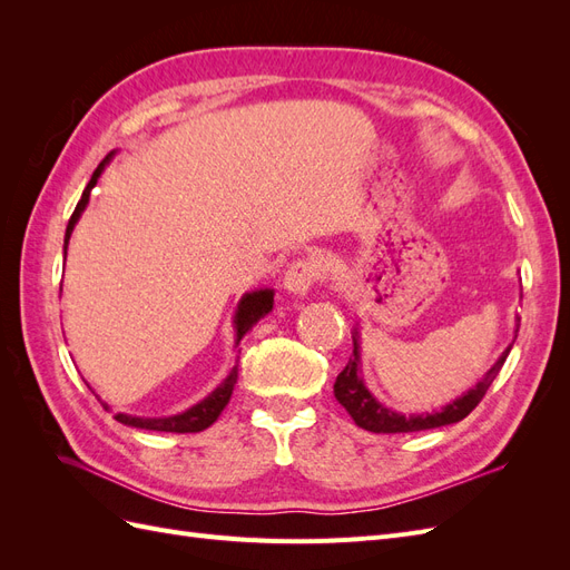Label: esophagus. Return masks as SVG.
Wrapping results in <instances>:
<instances>
[{
    "instance_id": "34e87169",
    "label": "esophagus",
    "mask_w": 570,
    "mask_h": 570,
    "mask_svg": "<svg viewBox=\"0 0 570 570\" xmlns=\"http://www.w3.org/2000/svg\"><path fill=\"white\" fill-rule=\"evenodd\" d=\"M318 278H321V266L316 262H306V258H299V262L289 264V268L285 271L283 285L289 295L304 297Z\"/></svg>"
}]
</instances>
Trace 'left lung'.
I'll return each instance as SVG.
<instances>
[{"label":"left lung","mask_w":570,"mask_h":570,"mask_svg":"<svg viewBox=\"0 0 570 570\" xmlns=\"http://www.w3.org/2000/svg\"><path fill=\"white\" fill-rule=\"evenodd\" d=\"M352 340H354V352L350 356V364L344 366V371L337 375L333 390H335V400L344 409H347L354 423L358 428L371 430V433H419V430H430V428H440V425L463 421L480 404L482 396H485L488 387L492 385L499 371H502L504 361L511 352V344H509V347L502 352V356L497 358V364L485 375H482V381L475 387H471L469 392L456 396V400L452 404H446L442 411L411 413V416H404V413H396V411L383 406L368 392V387L364 385V377H361V368H358L361 358H358V333L356 331H354Z\"/></svg>","instance_id":"8db88e82"}]
</instances>
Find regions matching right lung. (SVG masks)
I'll list each match as a JSON object with an SVG mask.
<instances>
[{"label": "right lung", "mask_w": 570, "mask_h": 570, "mask_svg": "<svg viewBox=\"0 0 570 570\" xmlns=\"http://www.w3.org/2000/svg\"><path fill=\"white\" fill-rule=\"evenodd\" d=\"M111 157H114V151L107 154L105 161H101V164L95 168V174H92L88 187L82 189V197H80V202H78V206H76V212H73L71 220H68V226H66L63 254H66L68 239H71V233H73V228H76V223H78L80 214L85 212V206H88V202H90L92 187L97 185V180H99V176H101V170H105V166L111 161ZM271 308H273V289H254V292H247V295H245L243 299H239L237 312H235V321H233V323H235V333H237V340H235V342L239 344V340H243V337L252 331V325H254L258 318H264V316L271 312ZM235 383H237V366H233L230 375H228L226 381H223L209 396H206V400H202V402L195 404V406H189L187 411L178 413V416H168V419H137V416H128V413H116V421L124 423V425L142 428V430H159V433H202V430L209 428V425L220 416V411L226 409V404L230 402V394H233ZM105 409H107V404H105Z\"/></svg>", "instance_id": "obj_1"}]
</instances>
